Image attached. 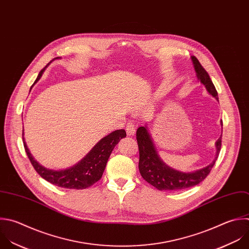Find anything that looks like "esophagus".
Instances as JSON below:
<instances>
[{
    "label": "esophagus",
    "instance_id": "esophagus-1",
    "mask_svg": "<svg viewBox=\"0 0 249 249\" xmlns=\"http://www.w3.org/2000/svg\"><path fill=\"white\" fill-rule=\"evenodd\" d=\"M136 132V127H135V123L132 121H129L126 125V133L128 136H133Z\"/></svg>",
    "mask_w": 249,
    "mask_h": 249
}]
</instances>
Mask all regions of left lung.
Listing matches in <instances>:
<instances>
[{
	"label": "left lung",
	"instance_id": "1",
	"mask_svg": "<svg viewBox=\"0 0 249 249\" xmlns=\"http://www.w3.org/2000/svg\"><path fill=\"white\" fill-rule=\"evenodd\" d=\"M192 60L197 79L205 86L207 92L218 101V93L208 73L196 56H192ZM221 124L223 126V122ZM137 142L140 152L139 170L142 177L159 191L175 192L196 186L208 176L221 150L222 136L215 143L217 149L215 159L206 167L194 172H181L165 164L157 154L146 126L138 128Z\"/></svg>",
	"mask_w": 249,
	"mask_h": 249
}]
</instances>
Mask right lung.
<instances>
[{"instance_id":"1","label":"right lung","mask_w":249,"mask_h":249,"mask_svg":"<svg viewBox=\"0 0 249 249\" xmlns=\"http://www.w3.org/2000/svg\"><path fill=\"white\" fill-rule=\"evenodd\" d=\"M55 58H58V57H55ZM49 64H47L39 72L34 84L37 81H39L43 72L45 71L46 67ZM23 135L24 133L22 131L23 144H24V148L27 153V156L31 164L33 165L34 169L36 170V172L43 179L60 188L83 190V189H87L91 187L102 178L111 151L113 150L114 146L119 142V141L122 138L126 137V132L124 129H121V130H116L110 133L109 135L106 136L81 161L75 164L74 166L67 169H63V170H51V169L45 168L41 164H39L30 153L26 145V142L24 141Z\"/></svg>"}]
</instances>
